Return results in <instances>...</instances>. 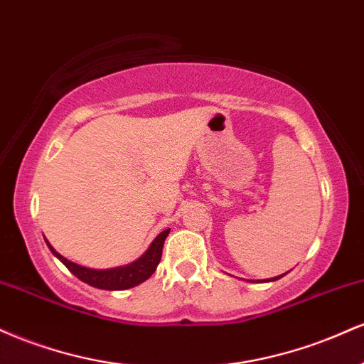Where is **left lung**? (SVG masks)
Masks as SVG:
<instances>
[{
  "mask_svg": "<svg viewBox=\"0 0 364 364\" xmlns=\"http://www.w3.org/2000/svg\"><path fill=\"white\" fill-rule=\"evenodd\" d=\"M281 277H284V274H282V275H279V277H274V279H267L265 282H272V281H277V279H281Z\"/></svg>",
  "mask_w": 364,
  "mask_h": 364,
  "instance_id": "obj_1",
  "label": "left lung"
}]
</instances>
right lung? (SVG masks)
<instances>
[{
    "mask_svg": "<svg viewBox=\"0 0 364 364\" xmlns=\"http://www.w3.org/2000/svg\"><path fill=\"white\" fill-rule=\"evenodd\" d=\"M171 229H166L159 235L156 240L152 241V245L149 246V250L145 252L139 260L128 263V265L123 267H114V269H106V270H97V269H87V267L78 265V263H73L66 260L63 255H60L56 250L49 245V241L46 240L49 250L54 257L60 260L66 269L72 272L75 277L80 279L82 282L89 284L92 287H97V289H106V291H123L129 289V287H135L141 284L144 281L156 272L159 262H161L162 257V246H164L166 237H168Z\"/></svg>",
    "mask_w": 364,
    "mask_h": 364,
    "instance_id": "right-lung-1",
    "label": "right lung"
}]
</instances>
